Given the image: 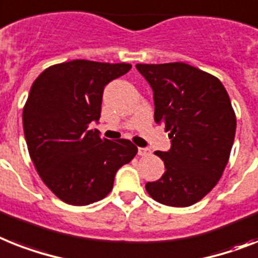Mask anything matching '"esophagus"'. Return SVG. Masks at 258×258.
Instances as JSON below:
<instances>
[{
    "instance_id": "1",
    "label": "esophagus",
    "mask_w": 258,
    "mask_h": 258,
    "mask_svg": "<svg viewBox=\"0 0 258 258\" xmlns=\"http://www.w3.org/2000/svg\"><path fill=\"white\" fill-rule=\"evenodd\" d=\"M152 154V150L150 149L146 148H138V155H141V157H146V155Z\"/></svg>"
}]
</instances>
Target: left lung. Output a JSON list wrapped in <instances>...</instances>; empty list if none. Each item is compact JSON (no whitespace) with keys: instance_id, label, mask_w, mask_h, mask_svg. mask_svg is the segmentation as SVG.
Segmentation results:
<instances>
[{"instance_id":"1","label":"left lung","mask_w":258,"mask_h":258,"mask_svg":"<svg viewBox=\"0 0 258 258\" xmlns=\"http://www.w3.org/2000/svg\"><path fill=\"white\" fill-rule=\"evenodd\" d=\"M154 91V120L169 131V152L161 179L146 183L158 203L188 207L203 199L223 175L236 133L228 92L216 76L174 61L136 64Z\"/></svg>"}]
</instances>
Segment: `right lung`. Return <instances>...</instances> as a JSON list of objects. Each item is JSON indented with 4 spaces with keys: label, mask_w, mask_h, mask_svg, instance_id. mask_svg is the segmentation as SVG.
<instances>
[{
    "label": "right lung",
    "mask_w": 258,
    "mask_h": 258,
    "mask_svg": "<svg viewBox=\"0 0 258 258\" xmlns=\"http://www.w3.org/2000/svg\"><path fill=\"white\" fill-rule=\"evenodd\" d=\"M131 68L76 59L46 68L33 83L22 113L27 149L40 179L61 202L104 199L117 170L137 154L129 140L110 141L89 129L100 118L104 87Z\"/></svg>",
    "instance_id": "obj_1"
}]
</instances>
